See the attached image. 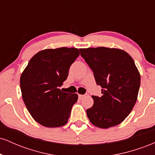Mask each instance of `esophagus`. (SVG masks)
<instances>
[{"label":"esophagus","mask_w":155,"mask_h":155,"mask_svg":"<svg viewBox=\"0 0 155 155\" xmlns=\"http://www.w3.org/2000/svg\"><path fill=\"white\" fill-rule=\"evenodd\" d=\"M84 97V95H79V98L80 99V100H81Z\"/></svg>","instance_id":"obj_1"}]
</instances>
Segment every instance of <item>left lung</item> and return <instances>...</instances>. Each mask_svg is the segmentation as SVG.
<instances>
[{
    "mask_svg": "<svg viewBox=\"0 0 155 155\" xmlns=\"http://www.w3.org/2000/svg\"><path fill=\"white\" fill-rule=\"evenodd\" d=\"M81 56L93 71L101 97L92 95L93 106L87 109L92 124L108 128L120 124L136 104L140 76L127 52L107 47L80 49Z\"/></svg>",
    "mask_w": 155,
    "mask_h": 155,
    "instance_id": "1",
    "label": "left lung"
}]
</instances>
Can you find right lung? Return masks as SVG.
Wrapping results in <instances>:
<instances>
[{"instance_id":"obj_1","label":"right lung","mask_w":155,"mask_h":155,"mask_svg":"<svg viewBox=\"0 0 155 155\" xmlns=\"http://www.w3.org/2000/svg\"><path fill=\"white\" fill-rule=\"evenodd\" d=\"M79 54L76 48L41 51L31 58L21 75L23 101L33 118L44 127H58L68 122L78 95L59 88Z\"/></svg>"}]
</instances>
